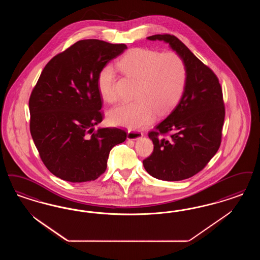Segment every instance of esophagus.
Instances as JSON below:
<instances>
[{
	"mask_svg": "<svg viewBox=\"0 0 260 260\" xmlns=\"http://www.w3.org/2000/svg\"><path fill=\"white\" fill-rule=\"evenodd\" d=\"M142 136H143V134L139 131H128L127 132V139H131V140H136Z\"/></svg>",
	"mask_w": 260,
	"mask_h": 260,
	"instance_id": "obj_1",
	"label": "esophagus"
}]
</instances>
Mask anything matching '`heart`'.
I'll return each mask as SVG.
<instances>
[{"mask_svg":"<svg viewBox=\"0 0 260 260\" xmlns=\"http://www.w3.org/2000/svg\"><path fill=\"white\" fill-rule=\"evenodd\" d=\"M116 66L137 84L134 102L122 103L109 110V121L114 125L133 129L142 128L154 120L155 115L168 113L185 91L187 67L177 53L136 47L122 56ZM96 86L104 101H117L116 74L111 66H104L99 72Z\"/></svg>","mask_w":260,"mask_h":260,"instance_id":"1","label":"heart"}]
</instances>
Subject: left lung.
<instances>
[{
    "instance_id": "left-lung-1",
    "label": "left lung",
    "mask_w": 260,
    "mask_h": 260,
    "mask_svg": "<svg viewBox=\"0 0 260 260\" xmlns=\"http://www.w3.org/2000/svg\"><path fill=\"white\" fill-rule=\"evenodd\" d=\"M147 39L169 43L186 63L187 77L179 104L149 132L154 151L143 166L156 179L185 180L206 167L220 146L225 116L222 89L214 72L175 36L162 34Z\"/></svg>"
}]
</instances>
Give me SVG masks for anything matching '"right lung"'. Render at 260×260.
Wrapping results in <instances>:
<instances>
[{
  "instance_id": "add662e5",
  "label": "right lung",
  "mask_w": 260,
  "mask_h": 260,
  "mask_svg": "<svg viewBox=\"0 0 260 260\" xmlns=\"http://www.w3.org/2000/svg\"><path fill=\"white\" fill-rule=\"evenodd\" d=\"M126 49L100 40L75 42L44 67L29 100L30 131L42 162L53 175L82 183L104 174L111 149L126 133L94 131L104 114L99 72Z\"/></svg>"
}]
</instances>
